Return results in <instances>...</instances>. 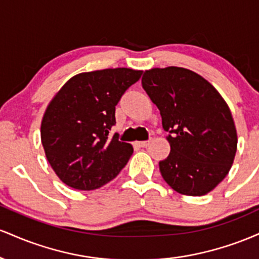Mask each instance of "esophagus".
I'll list each match as a JSON object with an SVG mask.
<instances>
[{"instance_id":"34e87169","label":"esophagus","mask_w":259,"mask_h":259,"mask_svg":"<svg viewBox=\"0 0 259 259\" xmlns=\"http://www.w3.org/2000/svg\"><path fill=\"white\" fill-rule=\"evenodd\" d=\"M139 147H147L150 145V141H141V142H136Z\"/></svg>"}]
</instances>
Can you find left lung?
I'll return each instance as SVG.
<instances>
[{"label":"left lung","mask_w":259,"mask_h":259,"mask_svg":"<svg viewBox=\"0 0 259 259\" xmlns=\"http://www.w3.org/2000/svg\"><path fill=\"white\" fill-rule=\"evenodd\" d=\"M141 81L169 133L170 153L159 162L163 179L179 194H208L227 177L236 153V127L227 102L185 68H154Z\"/></svg>","instance_id":"left-lung-1"}]
</instances>
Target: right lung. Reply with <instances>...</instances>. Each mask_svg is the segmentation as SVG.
<instances>
[{"label":"right lung","mask_w":259,"mask_h":259,"mask_svg":"<svg viewBox=\"0 0 259 259\" xmlns=\"http://www.w3.org/2000/svg\"><path fill=\"white\" fill-rule=\"evenodd\" d=\"M141 70H95L73 76L50 102L41 123L47 160L65 185L95 190L114 179L133 154V146L109 138L115 106Z\"/></svg>","instance_id":"obj_1"}]
</instances>
